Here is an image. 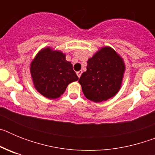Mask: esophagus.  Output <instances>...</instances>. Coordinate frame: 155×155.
Listing matches in <instances>:
<instances>
[{
	"mask_svg": "<svg viewBox=\"0 0 155 155\" xmlns=\"http://www.w3.org/2000/svg\"><path fill=\"white\" fill-rule=\"evenodd\" d=\"M81 74H82V71H79L77 72V75H78V78H80L81 75Z\"/></svg>",
	"mask_w": 155,
	"mask_h": 155,
	"instance_id": "obj_1",
	"label": "esophagus"
}]
</instances>
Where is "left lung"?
I'll return each mask as SVG.
<instances>
[{
    "label": "left lung",
    "instance_id": "obj_1",
    "mask_svg": "<svg viewBox=\"0 0 155 155\" xmlns=\"http://www.w3.org/2000/svg\"><path fill=\"white\" fill-rule=\"evenodd\" d=\"M87 63V71L78 81L84 96L94 102L114 96L120 90L125 71L121 57L112 48L104 47Z\"/></svg>",
    "mask_w": 155,
    "mask_h": 155
}]
</instances>
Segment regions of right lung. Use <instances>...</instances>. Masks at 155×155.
<instances>
[{
	"label": "right lung",
	"instance_id": "right-lung-1",
	"mask_svg": "<svg viewBox=\"0 0 155 155\" xmlns=\"http://www.w3.org/2000/svg\"><path fill=\"white\" fill-rule=\"evenodd\" d=\"M31 74L36 90L48 98H57L68 84L78 80L65 54L50 48L41 50L31 64Z\"/></svg>",
	"mask_w": 155,
	"mask_h": 155
}]
</instances>
